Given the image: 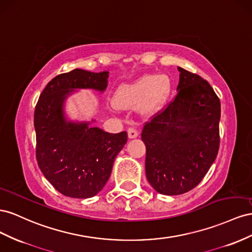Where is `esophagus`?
<instances>
[{
	"label": "esophagus",
	"mask_w": 252,
	"mask_h": 252,
	"mask_svg": "<svg viewBox=\"0 0 252 252\" xmlns=\"http://www.w3.org/2000/svg\"><path fill=\"white\" fill-rule=\"evenodd\" d=\"M127 135L128 138H136L138 136V131L134 128L133 126H128L127 127Z\"/></svg>",
	"instance_id": "34e87169"
}]
</instances>
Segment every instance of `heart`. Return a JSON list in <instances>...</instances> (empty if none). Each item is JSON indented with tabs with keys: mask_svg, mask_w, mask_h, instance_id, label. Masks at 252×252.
Here are the masks:
<instances>
[{
	"mask_svg": "<svg viewBox=\"0 0 252 252\" xmlns=\"http://www.w3.org/2000/svg\"><path fill=\"white\" fill-rule=\"evenodd\" d=\"M170 82L166 77L145 75L132 83L119 86L115 92L114 102L121 109H131L140 103V110L150 112L167 98Z\"/></svg>",
	"mask_w": 252,
	"mask_h": 252,
	"instance_id": "b5f03b06",
	"label": "heart"
}]
</instances>
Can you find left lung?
<instances>
[{
  "label": "left lung",
  "mask_w": 252,
  "mask_h": 252,
  "mask_svg": "<svg viewBox=\"0 0 252 252\" xmlns=\"http://www.w3.org/2000/svg\"><path fill=\"white\" fill-rule=\"evenodd\" d=\"M178 70L177 95L145 122L141 133L147 178L164 195L195 188L220 148V98L202 77Z\"/></svg>",
  "instance_id": "8db88e82"
}]
</instances>
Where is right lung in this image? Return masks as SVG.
Listing matches in <instances>:
<instances>
[{"mask_svg":"<svg viewBox=\"0 0 252 252\" xmlns=\"http://www.w3.org/2000/svg\"><path fill=\"white\" fill-rule=\"evenodd\" d=\"M109 73L76 68L56 76L35 105V157L43 175L63 195L88 198L109 181L117 154L127 141L126 132L106 133L89 124L64 118L62 104L74 89L104 91Z\"/></svg>","mask_w":252,"mask_h":252,"instance_id":"add662e5","label":"right lung"}]
</instances>
